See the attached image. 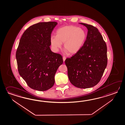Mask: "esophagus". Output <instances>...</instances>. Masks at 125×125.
Instances as JSON below:
<instances>
[{"label": "esophagus", "instance_id": "obj_1", "mask_svg": "<svg viewBox=\"0 0 125 125\" xmlns=\"http://www.w3.org/2000/svg\"><path fill=\"white\" fill-rule=\"evenodd\" d=\"M65 60H66V57H65V56H63V61H65Z\"/></svg>", "mask_w": 125, "mask_h": 125}]
</instances>
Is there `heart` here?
Instances as JSON below:
<instances>
[{"label":"heart","mask_w":125,"mask_h":125,"mask_svg":"<svg viewBox=\"0 0 125 125\" xmlns=\"http://www.w3.org/2000/svg\"><path fill=\"white\" fill-rule=\"evenodd\" d=\"M86 32L82 28L73 25L65 26L56 31V36H52L50 42L54 50L58 51L64 43V48L70 55L78 52L86 42Z\"/></svg>","instance_id":"b5f03b06"}]
</instances>
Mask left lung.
Masks as SVG:
<instances>
[{"mask_svg": "<svg viewBox=\"0 0 125 125\" xmlns=\"http://www.w3.org/2000/svg\"><path fill=\"white\" fill-rule=\"evenodd\" d=\"M87 29L86 42L80 51L65 64L70 83L79 88H88L99 83L107 65V48L97 28L80 23Z\"/></svg>", "mask_w": 125, "mask_h": 125, "instance_id": "left-lung-1", "label": "left lung"}]
</instances>
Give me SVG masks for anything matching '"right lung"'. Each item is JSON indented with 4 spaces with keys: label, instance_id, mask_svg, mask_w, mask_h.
<instances>
[{
    "label": "right lung",
    "instance_id": "obj_1",
    "mask_svg": "<svg viewBox=\"0 0 125 125\" xmlns=\"http://www.w3.org/2000/svg\"><path fill=\"white\" fill-rule=\"evenodd\" d=\"M57 23L39 22L24 32L16 52L20 76L32 89L45 91L55 83V75L63 64L62 56L50 49L51 33Z\"/></svg>",
    "mask_w": 125,
    "mask_h": 125
}]
</instances>
